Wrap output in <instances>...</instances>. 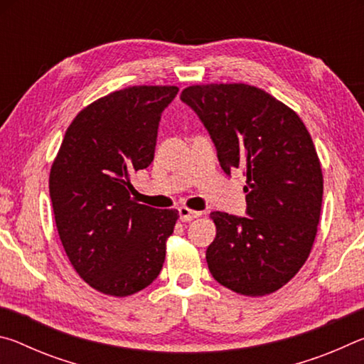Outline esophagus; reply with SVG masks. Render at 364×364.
<instances>
[{
  "label": "esophagus",
  "mask_w": 364,
  "mask_h": 364,
  "mask_svg": "<svg viewBox=\"0 0 364 364\" xmlns=\"http://www.w3.org/2000/svg\"><path fill=\"white\" fill-rule=\"evenodd\" d=\"M178 210H180L181 221H193L196 218H199L200 215H202V212L191 210V208H188V207H180V208H178Z\"/></svg>",
  "instance_id": "1"
}]
</instances>
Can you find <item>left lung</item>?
Here are the masks:
<instances>
[{"mask_svg":"<svg viewBox=\"0 0 364 364\" xmlns=\"http://www.w3.org/2000/svg\"><path fill=\"white\" fill-rule=\"evenodd\" d=\"M181 100L204 122L225 173L247 176L249 217L210 213L208 269L236 294H273L304 267L318 232L323 171L310 133L291 107L252 85H193Z\"/></svg>","mask_w":364,"mask_h":364,"instance_id":"left-lung-1","label":"left lung"}]
</instances>
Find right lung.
Instances as JSON below:
<instances>
[{
    "mask_svg": "<svg viewBox=\"0 0 364 364\" xmlns=\"http://www.w3.org/2000/svg\"><path fill=\"white\" fill-rule=\"evenodd\" d=\"M178 86H128L80 110L49 171L54 220L86 284L127 297L152 284L165 262L175 208L138 204L132 176L154 160L157 128Z\"/></svg>",
    "mask_w": 364,
    "mask_h": 364,
    "instance_id": "right-lung-1",
    "label": "right lung"
}]
</instances>
